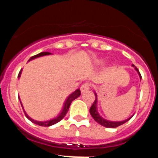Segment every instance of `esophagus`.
I'll list each match as a JSON object with an SVG mask.
<instances>
[{"mask_svg":"<svg viewBox=\"0 0 158 158\" xmlns=\"http://www.w3.org/2000/svg\"><path fill=\"white\" fill-rule=\"evenodd\" d=\"M90 87H91V84L89 83V82H85L81 86V93H85V92L89 91L90 89Z\"/></svg>","mask_w":158,"mask_h":158,"instance_id":"34e87169","label":"esophagus"}]
</instances>
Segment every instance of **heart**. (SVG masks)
<instances>
[{
  "mask_svg": "<svg viewBox=\"0 0 158 158\" xmlns=\"http://www.w3.org/2000/svg\"><path fill=\"white\" fill-rule=\"evenodd\" d=\"M100 62H98V63H100Z\"/></svg>",
  "mask_w": 158,
  "mask_h": 158,
  "instance_id": "1",
  "label": "heart"
}]
</instances>
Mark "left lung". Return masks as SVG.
Returning <instances> with one entry per match:
<instances>
[{
  "label": "left lung",
  "mask_w": 158,
  "mask_h": 158,
  "mask_svg": "<svg viewBox=\"0 0 158 158\" xmlns=\"http://www.w3.org/2000/svg\"><path fill=\"white\" fill-rule=\"evenodd\" d=\"M134 67H135V65H133ZM135 69H136L137 71H138V73H139V77H140V78H142V76H141V73H139V69H138V68L137 67H135ZM95 97H96V99H95V101L93 102V105L91 106V107H90V109H89V112H90V114H91L92 117H93V118H94V120L96 121V122L98 123L99 124H100L101 126H104L105 127H107V128H115V127H117L120 126V125H122V124L125 123L126 122H127L129 119H131V118H129L128 119H127V120H124V121H121V122H111V121H107L106 120V119H104V118H101V117L99 115V114L97 113V111H96V109H97V107H96V100H97V99H96V94H95Z\"/></svg>",
  "instance_id": "8db88e82"
}]
</instances>
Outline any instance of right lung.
<instances>
[{
    "instance_id": "obj_1",
    "label": "right lung",
    "mask_w": 158,
    "mask_h": 158,
    "mask_svg": "<svg viewBox=\"0 0 158 158\" xmlns=\"http://www.w3.org/2000/svg\"><path fill=\"white\" fill-rule=\"evenodd\" d=\"M48 54H51V53L49 52H41L40 53V54H36V55H34V56H32L31 58L29 59V61L30 60H32L34 59V58H38V57H41V56H44V55H48ZM21 71L22 69H20V71H19V74H18V77H20V74H21ZM81 96V91L80 89H77L76 91L73 92V93H72L71 95H69V96L68 97V98L66 99V100H65V104H64V107H63V110H62V111L61 113H60V115H58L57 118H54V119H51V120L50 121H47V122H39V121H35L34 120V119H32V118H31L30 117L28 116V115L25 113V111H23V112H24L25 115H26V117H27V118H28L29 120L31 121L32 123H34L35 124H37V125H39V126H45V127H50V126H52V125H54V124L57 123H58L59 121H61L62 119V118H64V117L65 116V115H66V113L68 112V111H69V106H70L71 103H72L73 100H74L75 99H77V97H79V96ZM20 104H21V102H20Z\"/></svg>"
}]
</instances>
